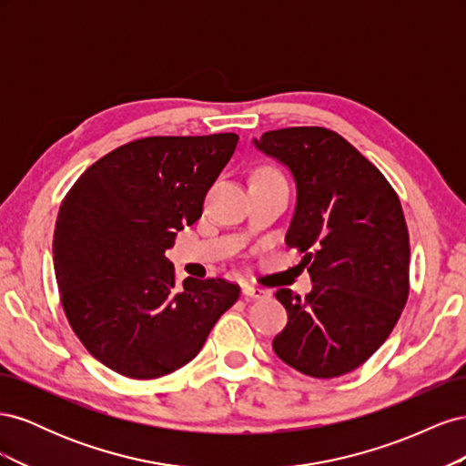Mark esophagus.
Masks as SVG:
<instances>
[{"label": "esophagus", "mask_w": 466, "mask_h": 466, "mask_svg": "<svg viewBox=\"0 0 466 466\" xmlns=\"http://www.w3.org/2000/svg\"><path fill=\"white\" fill-rule=\"evenodd\" d=\"M243 293L250 299H264V298H268V295H270V291H268V289L257 288V286H248V284L243 286Z\"/></svg>", "instance_id": "obj_1"}]
</instances>
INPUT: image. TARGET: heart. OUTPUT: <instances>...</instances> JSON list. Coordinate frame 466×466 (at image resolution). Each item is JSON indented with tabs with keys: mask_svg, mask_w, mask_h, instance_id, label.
I'll return each instance as SVG.
<instances>
[{
	"mask_svg": "<svg viewBox=\"0 0 466 466\" xmlns=\"http://www.w3.org/2000/svg\"><path fill=\"white\" fill-rule=\"evenodd\" d=\"M258 175H278L276 171H270V168H264V171H260Z\"/></svg>",
	"mask_w": 466,
	"mask_h": 466,
	"instance_id": "obj_1",
	"label": "heart"
}]
</instances>
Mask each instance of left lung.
<instances>
[{"mask_svg":"<svg viewBox=\"0 0 466 466\" xmlns=\"http://www.w3.org/2000/svg\"><path fill=\"white\" fill-rule=\"evenodd\" d=\"M289 168L298 202L286 235L303 252L313 289H278L288 324L276 356L309 377L332 379L370 360L408 299L410 243L397 192L342 136L319 126L252 139Z\"/></svg>","mask_w":466,"mask_h":466,"instance_id":"1","label":"left lung"}]
</instances>
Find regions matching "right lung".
Instances as JSON below:
<instances>
[{
  "label": "right lung",
  "mask_w": 466,
  "mask_h": 466,
  "mask_svg": "<svg viewBox=\"0 0 466 466\" xmlns=\"http://www.w3.org/2000/svg\"><path fill=\"white\" fill-rule=\"evenodd\" d=\"M237 142V134L136 139L93 163L66 194L52 243L62 307L81 344L112 371L173 373L238 299V286L221 278H187L177 289L165 257L202 216Z\"/></svg>",
  "instance_id": "right-lung-1"
}]
</instances>
